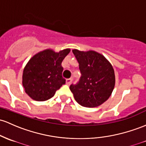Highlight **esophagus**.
<instances>
[{
    "instance_id": "esophagus-1",
    "label": "esophagus",
    "mask_w": 146,
    "mask_h": 146,
    "mask_svg": "<svg viewBox=\"0 0 146 146\" xmlns=\"http://www.w3.org/2000/svg\"><path fill=\"white\" fill-rule=\"evenodd\" d=\"M72 81H73L72 78H68V79H66V83L67 85H70L71 84Z\"/></svg>"
}]
</instances>
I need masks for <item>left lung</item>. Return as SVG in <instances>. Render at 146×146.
I'll use <instances>...</instances> for the list:
<instances>
[{
    "instance_id": "8db88e82",
    "label": "left lung",
    "mask_w": 146,
    "mask_h": 146,
    "mask_svg": "<svg viewBox=\"0 0 146 146\" xmlns=\"http://www.w3.org/2000/svg\"><path fill=\"white\" fill-rule=\"evenodd\" d=\"M79 63L81 77L70 90L78 103L85 107L102 105L111 96L115 85L113 67L104 56L95 51L73 50Z\"/></svg>"
}]
</instances>
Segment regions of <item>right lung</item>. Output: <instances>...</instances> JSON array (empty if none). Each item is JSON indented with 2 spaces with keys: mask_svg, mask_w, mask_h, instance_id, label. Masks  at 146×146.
I'll return each instance as SVG.
<instances>
[{
  "mask_svg": "<svg viewBox=\"0 0 146 146\" xmlns=\"http://www.w3.org/2000/svg\"><path fill=\"white\" fill-rule=\"evenodd\" d=\"M69 52L70 49L60 52L46 50L30 59L23 70V86L31 98L36 101L48 100L65 84L62 62Z\"/></svg>",
  "mask_w": 146,
  "mask_h": 146,
  "instance_id": "add662e5",
  "label": "right lung"
}]
</instances>
